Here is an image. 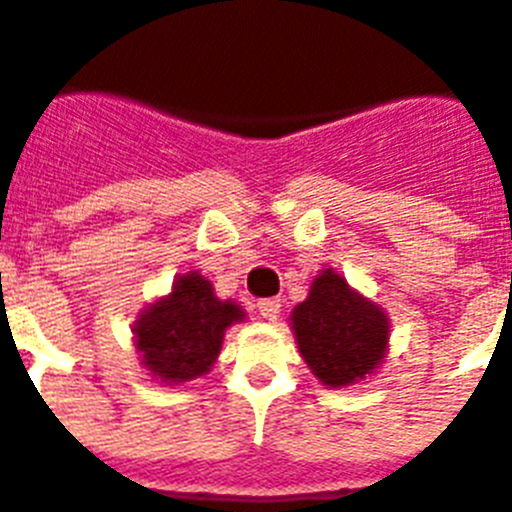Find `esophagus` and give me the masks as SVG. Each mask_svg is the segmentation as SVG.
<instances>
[{
    "mask_svg": "<svg viewBox=\"0 0 512 512\" xmlns=\"http://www.w3.org/2000/svg\"><path fill=\"white\" fill-rule=\"evenodd\" d=\"M259 314L264 317V320L275 322L277 317H280V298H264V301H259Z\"/></svg>",
    "mask_w": 512,
    "mask_h": 512,
    "instance_id": "1",
    "label": "esophagus"
}]
</instances>
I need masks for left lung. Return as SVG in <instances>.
Masks as SVG:
<instances>
[{"mask_svg": "<svg viewBox=\"0 0 512 512\" xmlns=\"http://www.w3.org/2000/svg\"><path fill=\"white\" fill-rule=\"evenodd\" d=\"M290 325L309 370L330 388L351 386L383 362L388 317L359 296L333 269L314 277L306 301L293 309Z\"/></svg>", "mask_w": 512, "mask_h": 512, "instance_id": "1", "label": "left lung"}]
</instances>
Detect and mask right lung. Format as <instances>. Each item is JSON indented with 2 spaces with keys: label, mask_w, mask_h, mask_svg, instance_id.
<instances>
[{
  "label": "right lung",
  "mask_w": 512,
  "mask_h": 512,
  "mask_svg": "<svg viewBox=\"0 0 512 512\" xmlns=\"http://www.w3.org/2000/svg\"><path fill=\"white\" fill-rule=\"evenodd\" d=\"M243 317L235 301L214 296L200 272H187L134 322V346L147 372L174 386L206 375L222 351L224 330Z\"/></svg>",
  "instance_id": "1"
}]
</instances>
